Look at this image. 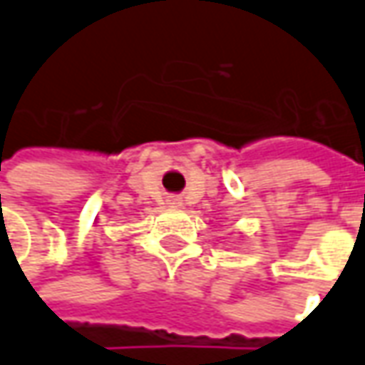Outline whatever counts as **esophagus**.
Here are the masks:
<instances>
[{"instance_id":"obj_1","label":"esophagus","mask_w":365,"mask_h":365,"mask_svg":"<svg viewBox=\"0 0 365 365\" xmlns=\"http://www.w3.org/2000/svg\"><path fill=\"white\" fill-rule=\"evenodd\" d=\"M170 205H173V207H180V205H182V200L178 199V197H175V199H170Z\"/></svg>"}]
</instances>
